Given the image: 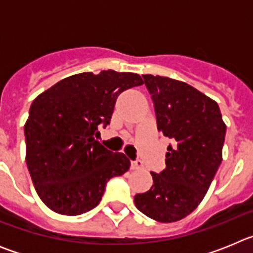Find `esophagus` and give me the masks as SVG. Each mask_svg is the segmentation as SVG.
<instances>
[{
  "label": "esophagus",
  "mask_w": 253,
  "mask_h": 253,
  "mask_svg": "<svg viewBox=\"0 0 253 253\" xmlns=\"http://www.w3.org/2000/svg\"><path fill=\"white\" fill-rule=\"evenodd\" d=\"M143 167L142 161H131L130 162V169H140Z\"/></svg>",
  "instance_id": "esophagus-1"
}]
</instances>
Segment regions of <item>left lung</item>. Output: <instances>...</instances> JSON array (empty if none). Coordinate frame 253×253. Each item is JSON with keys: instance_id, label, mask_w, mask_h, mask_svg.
<instances>
[{"instance_id": "obj_1", "label": "left lung", "mask_w": 253, "mask_h": 253, "mask_svg": "<svg viewBox=\"0 0 253 253\" xmlns=\"http://www.w3.org/2000/svg\"><path fill=\"white\" fill-rule=\"evenodd\" d=\"M153 100L158 131L173 140L166 169L151 172L153 185L134 196L138 210L161 223L177 222L198 208L223 158L225 126L219 106L195 87L143 75Z\"/></svg>"}]
</instances>
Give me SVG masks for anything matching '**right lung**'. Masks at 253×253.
<instances>
[{
	"instance_id": "1",
	"label": "right lung",
	"mask_w": 253,
	"mask_h": 253,
	"mask_svg": "<svg viewBox=\"0 0 253 253\" xmlns=\"http://www.w3.org/2000/svg\"><path fill=\"white\" fill-rule=\"evenodd\" d=\"M137 73L69 76L33 101L24 126L26 165L38 195L53 211L80 215L101 202L106 182L130 167L124 153L100 144L123 91L143 84Z\"/></svg>"
}]
</instances>
